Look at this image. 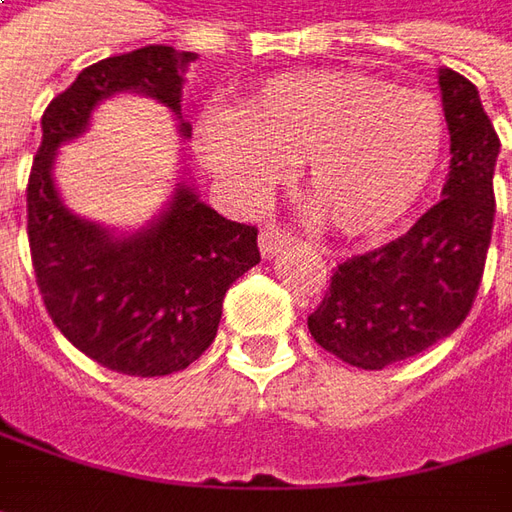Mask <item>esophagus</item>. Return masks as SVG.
<instances>
[{
  "mask_svg": "<svg viewBox=\"0 0 512 512\" xmlns=\"http://www.w3.org/2000/svg\"><path fill=\"white\" fill-rule=\"evenodd\" d=\"M257 243H260V255L274 257V255H280L283 249H289L291 235L289 232H283V229H277V226H266V229L260 232Z\"/></svg>",
  "mask_w": 512,
  "mask_h": 512,
  "instance_id": "obj_1",
  "label": "esophagus"
}]
</instances>
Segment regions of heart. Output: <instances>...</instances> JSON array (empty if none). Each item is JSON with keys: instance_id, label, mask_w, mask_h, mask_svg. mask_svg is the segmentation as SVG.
I'll return each instance as SVG.
<instances>
[{"instance_id": "b5f03b06", "label": "heart", "mask_w": 512, "mask_h": 512, "mask_svg": "<svg viewBox=\"0 0 512 512\" xmlns=\"http://www.w3.org/2000/svg\"><path fill=\"white\" fill-rule=\"evenodd\" d=\"M195 144L243 198H260L283 164H300L311 221L371 238L425 195L445 150V115L428 93L371 76L289 73L266 81L235 115H203Z\"/></svg>"}]
</instances>
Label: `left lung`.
Segmentation results:
<instances>
[{
  "label": "left lung",
  "instance_id": "8db88e82",
  "mask_svg": "<svg viewBox=\"0 0 512 512\" xmlns=\"http://www.w3.org/2000/svg\"><path fill=\"white\" fill-rule=\"evenodd\" d=\"M450 133L442 201L402 235L337 266L309 331L334 357L365 371L422 354L462 326L476 300L493 232L499 135L476 84L439 70Z\"/></svg>",
  "mask_w": 512,
  "mask_h": 512
}]
</instances>
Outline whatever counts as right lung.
I'll use <instances>...</instances> for the list:
<instances>
[{"instance_id":"add662e5","label":"right lung","mask_w":512,"mask_h":512,"mask_svg":"<svg viewBox=\"0 0 512 512\" xmlns=\"http://www.w3.org/2000/svg\"><path fill=\"white\" fill-rule=\"evenodd\" d=\"M198 53L147 45L84 67L42 115V147L27 181V240L47 314L98 365L130 377L184 371L212 345L229 286L260 263L257 229L226 221L178 175L164 209L133 232L79 218L53 167L87 133L96 107L121 93L155 98L178 121L186 67Z\"/></svg>"}]
</instances>
